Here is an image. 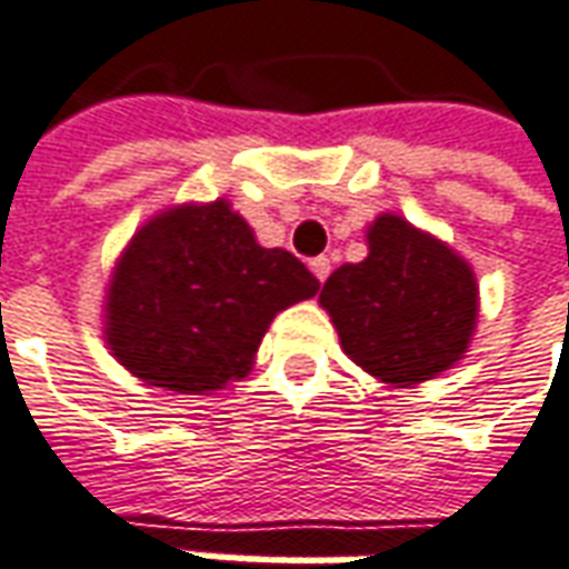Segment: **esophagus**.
<instances>
[{
  "label": "esophagus",
  "instance_id": "34e87169",
  "mask_svg": "<svg viewBox=\"0 0 569 569\" xmlns=\"http://www.w3.org/2000/svg\"><path fill=\"white\" fill-rule=\"evenodd\" d=\"M330 270H333V261H330L327 254H320V258H315V261H311V273H315L320 283L330 277Z\"/></svg>",
  "mask_w": 569,
  "mask_h": 569
}]
</instances>
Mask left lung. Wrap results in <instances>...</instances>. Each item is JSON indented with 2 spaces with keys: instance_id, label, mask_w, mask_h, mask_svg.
I'll list each match as a JSON object with an SVG mask.
<instances>
[{
  "instance_id": "1",
  "label": "left lung",
  "mask_w": 569,
  "mask_h": 569,
  "mask_svg": "<svg viewBox=\"0 0 569 569\" xmlns=\"http://www.w3.org/2000/svg\"><path fill=\"white\" fill-rule=\"evenodd\" d=\"M320 305L351 361L405 389L439 377L470 349L479 286L442 239L380 214L367 227V258L333 270Z\"/></svg>"
}]
</instances>
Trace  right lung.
Segmentation results:
<instances>
[{
  "instance_id": "add662e5",
  "label": "right lung",
  "mask_w": 569,
  "mask_h": 569,
  "mask_svg": "<svg viewBox=\"0 0 569 569\" xmlns=\"http://www.w3.org/2000/svg\"><path fill=\"white\" fill-rule=\"evenodd\" d=\"M296 254L258 246L227 199L173 204L139 227L106 292V342L133 377L177 396L242 380L270 320L317 296Z\"/></svg>"
}]
</instances>
